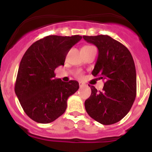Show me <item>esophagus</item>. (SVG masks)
Segmentation results:
<instances>
[{
  "label": "esophagus",
  "mask_w": 152,
  "mask_h": 152,
  "mask_svg": "<svg viewBox=\"0 0 152 152\" xmlns=\"http://www.w3.org/2000/svg\"><path fill=\"white\" fill-rule=\"evenodd\" d=\"M79 87H85V84H84L83 82H79Z\"/></svg>",
  "instance_id": "esophagus-1"
}]
</instances>
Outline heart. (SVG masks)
Here are the masks:
<instances>
[{
	"label": "heart",
	"mask_w": 152,
	"mask_h": 152,
	"mask_svg": "<svg viewBox=\"0 0 152 152\" xmlns=\"http://www.w3.org/2000/svg\"><path fill=\"white\" fill-rule=\"evenodd\" d=\"M83 48H94L93 46H90V45H86V46H84ZM77 76H82V73H77Z\"/></svg>",
	"instance_id": "b5f03b06"
}]
</instances>
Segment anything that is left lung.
<instances>
[{"mask_svg":"<svg viewBox=\"0 0 152 152\" xmlns=\"http://www.w3.org/2000/svg\"><path fill=\"white\" fill-rule=\"evenodd\" d=\"M83 38L99 49L92 74L105 80L102 92L89 85L91 95L85 102V110L99 123L115 124L126 115L135 99L137 79L132 56L123 44L107 35Z\"/></svg>","mask_w":152,"mask_h":152,"instance_id":"1","label":"left lung"}]
</instances>
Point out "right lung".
Returning <instances> with one entry per match:
<instances>
[{
  "label": "right lung",
  "instance_id": "right-lung-1",
  "mask_svg": "<svg viewBox=\"0 0 152 152\" xmlns=\"http://www.w3.org/2000/svg\"><path fill=\"white\" fill-rule=\"evenodd\" d=\"M82 36L50 35L32 44L18 68L15 91L26 114L34 121L48 124L62 115L69 96L79 88L77 81L62 82L54 70L64 65L69 50Z\"/></svg>",
  "mask_w": 152,
  "mask_h": 152
}]
</instances>
